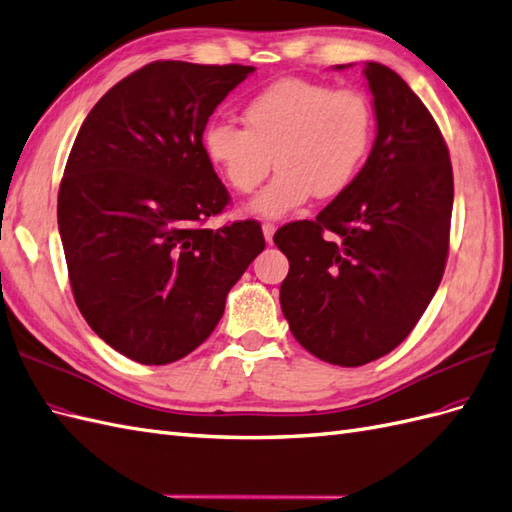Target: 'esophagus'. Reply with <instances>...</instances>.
I'll return each mask as SVG.
<instances>
[{"mask_svg": "<svg viewBox=\"0 0 512 512\" xmlns=\"http://www.w3.org/2000/svg\"><path fill=\"white\" fill-rule=\"evenodd\" d=\"M262 234H265L267 243H271L273 241V234H275V226L271 222H265V224H262Z\"/></svg>", "mask_w": 512, "mask_h": 512, "instance_id": "obj_1", "label": "esophagus"}]
</instances>
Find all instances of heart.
Returning <instances> with one entry per match:
<instances>
[{
  "label": "heart",
  "mask_w": 512,
  "mask_h": 512,
  "mask_svg": "<svg viewBox=\"0 0 512 512\" xmlns=\"http://www.w3.org/2000/svg\"><path fill=\"white\" fill-rule=\"evenodd\" d=\"M245 129L213 120L202 133L204 155L232 189L254 191L275 161L273 181L250 202L262 217H284L312 196L347 189L368 155L372 109L357 90L306 79H280L245 105Z\"/></svg>",
  "instance_id": "obj_1"
}]
</instances>
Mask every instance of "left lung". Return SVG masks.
Returning <instances> with one entry per match:
<instances>
[{
	"label": "left lung",
	"mask_w": 512,
	"mask_h": 512,
	"mask_svg": "<svg viewBox=\"0 0 512 512\" xmlns=\"http://www.w3.org/2000/svg\"><path fill=\"white\" fill-rule=\"evenodd\" d=\"M344 68V66H336ZM377 137L353 183L273 234L282 312L303 349L362 366L416 327L446 269L454 181L437 122L392 68L366 62Z\"/></svg>",
	"instance_id": "obj_1"
}]
</instances>
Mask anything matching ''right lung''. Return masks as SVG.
<instances>
[{
	"label": "right lung",
	"mask_w": 512,
	"mask_h": 512,
	"mask_svg": "<svg viewBox=\"0 0 512 512\" xmlns=\"http://www.w3.org/2000/svg\"><path fill=\"white\" fill-rule=\"evenodd\" d=\"M241 64L159 60L107 90L81 124L58 193L79 312L133 362L172 364L213 334L265 250L254 219L204 228L230 202L202 133Z\"/></svg>",
	"instance_id": "add662e5"
}]
</instances>
